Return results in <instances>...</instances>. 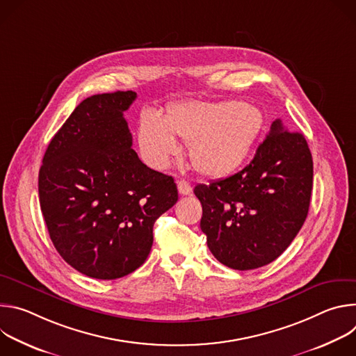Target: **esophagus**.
<instances>
[{
	"label": "esophagus",
	"mask_w": 356,
	"mask_h": 356,
	"mask_svg": "<svg viewBox=\"0 0 356 356\" xmlns=\"http://www.w3.org/2000/svg\"><path fill=\"white\" fill-rule=\"evenodd\" d=\"M177 190H179L180 194L187 195V194L191 193V184L188 181H186V180H179L177 181Z\"/></svg>",
	"instance_id": "obj_1"
}]
</instances>
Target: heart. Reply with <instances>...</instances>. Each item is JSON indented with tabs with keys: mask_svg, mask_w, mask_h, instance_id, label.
Masks as SVG:
<instances>
[{
	"mask_svg": "<svg viewBox=\"0 0 356 356\" xmlns=\"http://www.w3.org/2000/svg\"><path fill=\"white\" fill-rule=\"evenodd\" d=\"M264 127V115L241 101H190L169 110L166 117L143 111L138 127L142 159L155 169H166L180 154L179 138L190 145L194 168L210 177L236 172L248 159Z\"/></svg>",
	"mask_w": 356,
	"mask_h": 356,
	"instance_id": "b5f03b06",
	"label": "heart"
}]
</instances>
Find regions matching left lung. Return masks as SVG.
Masks as SVG:
<instances>
[{
  "label": "left lung",
  "mask_w": 356,
  "mask_h": 356,
  "mask_svg": "<svg viewBox=\"0 0 356 356\" xmlns=\"http://www.w3.org/2000/svg\"><path fill=\"white\" fill-rule=\"evenodd\" d=\"M312 188L313 158L306 138L273 121L248 166L194 187L209 249L235 270L273 262L306 221Z\"/></svg>",
  "instance_id": "8db88e82"
}]
</instances>
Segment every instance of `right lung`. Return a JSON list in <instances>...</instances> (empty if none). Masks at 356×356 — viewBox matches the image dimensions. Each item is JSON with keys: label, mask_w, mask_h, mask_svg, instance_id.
Wrapping results in <instances>:
<instances>
[{"label": "right lung", "mask_w": 356, "mask_h": 356, "mask_svg": "<svg viewBox=\"0 0 356 356\" xmlns=\"http://www.w3.org/2000/svg\"><path fill=\"white\" fill-rule=\"evenodd\" d=\"M134 91L95 94L50 140L39 170L40 210L56 250L77 272L113 280L136 270L155 221L179 198L172 176L132 149L124 111Z\"/></svg>", "instance_id": "obj_1"}]
</instances>
